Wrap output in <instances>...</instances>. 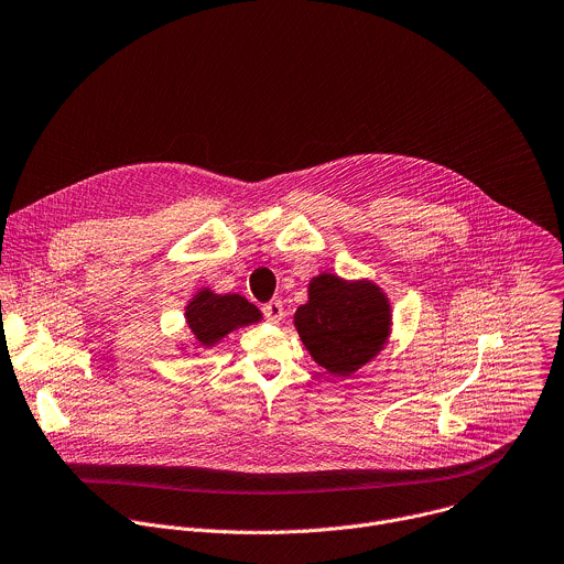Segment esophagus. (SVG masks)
I'll use <instances>...</instances> for the list:
<instances>
[{
	"label": "esophagus",
	"mask_w": 564,
	"mask_h": 564,
	"mask_svg": "<svg viewBox=\"0 0 564 564\" xmlns=\"http://www.w3.org/2000/svg\"><path fill=\"white\" fill-rule=\"evenodd\" d=\"M283 303L279 301V299H274V301H270V303H265L263 305V316L270 321V323H279L281 318H283Z\"/></svg>",
	"instance_id": "obj_1"
}]
</instances>
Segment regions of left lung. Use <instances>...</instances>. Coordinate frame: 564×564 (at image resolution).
I'll return each instance as SVG.
<instances>
[{"label": "left lung", "instance_id": "left-lung-1", "mask_svg": "<svg viewBox=\"0 0 564 564\" xmlns=\"http://www.w3.org/2000/svg\"><path fill=\"white\" fill-rule=\"evenodd\" d=\"M392 307L371 281H345L318 274L310 281L307 303L294 314V327L310 356L336 377H349L388 343Z\"/></svg>", "mask_w": 564, "mask_h": 564}]
</instances>
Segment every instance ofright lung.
<instances>
[{"label":"right lung","instance_id":"right-lung-1","mask_svg":"<svg viewBox=\"0 0 564 564\" xmlns=\"http://www.w3.org/2000/svg\"><path fill=\"white\" fill-rule=\"evenodd\" d=\"M261 321V312L241 294H215L202 290L185 307V323L197 347H213L237 327Z\"/></svg>","mask_w":564,"mask_h":564}]
</instances>
